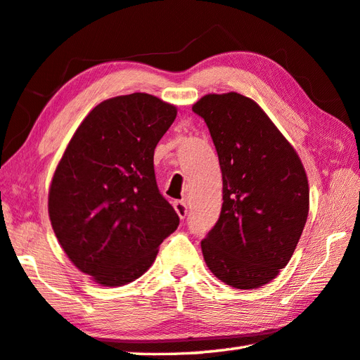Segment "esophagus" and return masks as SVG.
Wrapping results in <instances>:
<instances>
[{
  "label": "esophagus",
  "instance_id": "34e87169",
  "mask_svg": "<svg viewBox=\"0 0 360 360\" xmlns=\"http://www.w3.org/2000/svg\"><path fill=\"white\" fill-rule=\"evenodd\" d=\"M173 207H174V210H176V214L179 215V218H182V220H184L186 215H187V212H188L187 202H186V201H182V200H179V201H174V202H173Z\"/></svg>",
  "mask_w": 360,
  "mask_h": 360
}]
</instances>
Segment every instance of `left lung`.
<instances>
[{"instance_id":"left-lung-1","label":"left lung","mask_w":360,"mask_h":360,"mask_svg":"<svg viewBox=\"0 0 360 360\" xmlns=\"http://www.w3.org/2000/svg\"><path fill=\"white\" fill-rule=\"evenodd\" d=\"M192 110L207 124L223 176L220 218L201 240L204 260L224 284L262 287L288 264L304 229V167L251 98L210 94Z\"/></svg>"}]
</instances>
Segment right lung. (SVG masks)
Masks as SVG:
<instances>
[{
    "mask_svg": "<svg viewBox=\"0 0 360 360\" xmlns=\"http://www.w3.org/2000/svg\"><path fill=\"white\" fill-rule=\"evenodd\" d=\"M176 114L148 94L105 100L84 118L56 168L51 226L68 259L98 284L142 276L178 228L154 174V150Z\"/></svg>",
    "mask_w": 360,
    "mask_h": 360,
    "instance_id": "1",
    "label": "right lung"
}]
</instances>
